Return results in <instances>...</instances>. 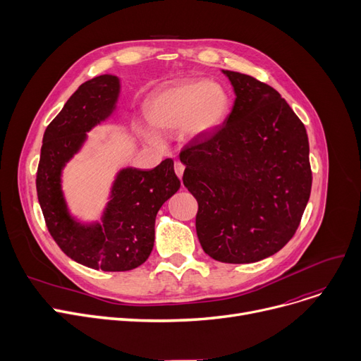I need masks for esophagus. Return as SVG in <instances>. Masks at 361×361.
I'll use <instances>...</instances> for the list:
<instances>
[{"mask_svg":"<svg viewBox=\"0 0 361 361\" xmlns=\"http://www.w3.org/2000/svg\"><path fill=\"white\" fill-rule=\"evenodd\" d=\"M174 169H176V174H177L178 178L181 180V178H183V173H184V165H183L181 162H176Z\"/></svg>","mask_w":361,"mask_h":361,"instance_id":"34e87169","label":"esophagus"}]
</instances>
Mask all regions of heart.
<instances>
[{
	"label": "heart",
	"instance_id": "obj_1",
	"mask_svg": "<svg viewBox=\"0 0 361 361\" xmlns=\"http://www.w3.org/2000/svg\"><path fill=\"white\" fill-rule=\"evenodd\" d=\"M230 114L226 90L204 79L184 80L157 92L147 104L150 124L159 131L184 127L188 136L202 137L216 131ZM150 139L157 142L155 136Z\"/></svg>",
	"mask_w": 361,
	"mask_h": 361
}]
</instances>
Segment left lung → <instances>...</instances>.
<instances>
[{"instance_id":"8db88e82","label":"left lung","mask_w":361,"mask_h":361,"mask_svg":"<svg viewBox=\"0 0 361 361\" xmlns=\"http://www.w3.org/2000/svg\"><path fill=\"white\" fill-rule=\"evenodd\" d=\"M235 101L225 123L185 146L183 183L199 204L202 249L224 263L267 259L295 234L310 197L306 127L281 94L222 70Z\"/></svg>"}]
</instances>
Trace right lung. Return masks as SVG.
<instances>
[{
    "label": "right lung",
    "mask_w": 361,
    "mask_h": 361,
    "mask_svg": "<svg viewBox=\"0 0 361 361\" xmlns=\"http://www.w3.org/2000/svg\"><path fill=\"white\" fill-rule=\"evenodd\" d=\"M120 89L112 74L79 86L44 133L36 174L37 200L55 243L74 262L104 272L131 271L146 262L155 243L157 214L180 188L173 159L154 169L127 166L112 183L101 222L83 224L71 216L63 169L85 145L87 131L116 111Z\"/></svg>",
    "instance_id": "add662e5"
}]
</instances>
